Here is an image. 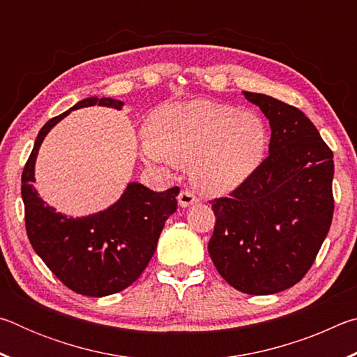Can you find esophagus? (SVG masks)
I'll return each mask as SVG.
<instances>
[{"label": "esophagus", "instance_id": "esophagus-1", "mask_svg": "<svg viewBox=\"0 0 357 357\" xmlns=\"http://www.w3.org/2000/svg\"><path fill=\"white\" fill-rule=\"evenodd\" d=\"M178 202H179L181 208H187V206H192V204L198 203V198L193 195L190 190H181L179 197H178Z\"/></svg>", "mask_w": 357, "mask_h": 357}]
</instances>
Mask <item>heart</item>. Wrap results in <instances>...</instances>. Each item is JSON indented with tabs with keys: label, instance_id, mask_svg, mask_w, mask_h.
Segmentation results:
<instances>
[{
	"label": "heart",
	"instance_id": "obj_1",
	"mask_svg": "<svg viewBox=\"0 0 357 357\" xmlns=\"http://www.w3.org/2000/svg\"><path fill=\"white\" fill-rule=\"evenodd\" d=\"M268 144L261 114L206 99L164 105L154 114L153 130L142 132L144 159L190 165L192 181L208 193H227L249 179Z\"/></svg>",
	"mask_w": 357,
	"mask_h": 357
}]
</instances>
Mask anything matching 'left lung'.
Wrapping results in <instances>:
<instances>
[{"instance_id":"8db88e82","label":"left lung","mask_w":357,"mask_h":357,"mask_svg":"<svg viewBox=\"0 0 357 357\" xmlns=\"http://www.w3.org/2000/svg\"><path fill=\"white\" fill-rule=\"evenodd\" d=\"M271 126L269 155L228 198H215L208 244L219 274L247 294H275L307 274L328 236L332 151L299 108L243 91Z\"/></svg>"}]
</instances>
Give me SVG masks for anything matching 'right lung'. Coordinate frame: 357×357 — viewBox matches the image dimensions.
Returning <instances> with one entry per match:
<instances>
[{
    "label": "right lung",
    "instance_id": "1",
    "mask_svg": "<svg viewBox=\"0 0 357 357\" xmlns=\"http://www.w3.org/2000/svg\"><path fill=\"white\" fill-rule=\"evenodd\" d=\"M93 105L121 110L124 104L93 96L47 121L22 174V198L28 239L47 268L72 291L102 298L123 291L142 275L165 220L178 208L179 187L154 192L140 183H129L112 206L84 217L61 214L42 200L33 185L42 142L70 112Z\"/></svg>",
    "mask_w": 357,
    "mask_h": 357
}]
</instances>
